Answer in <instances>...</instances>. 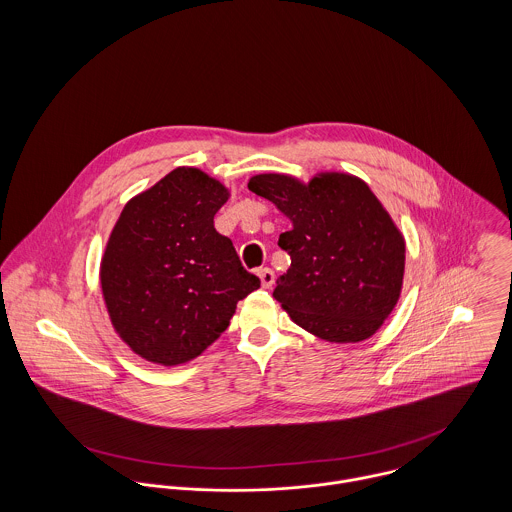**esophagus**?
<instances>
[{
	"instance_id": "34e87169",
	"label": "esophagus",
	"mask_w": 512,
	"mask_h": 512,
	"mask_svg": "<svg viewBox=\"0 0 512 512\" xmlns=\"http://www.w3.org/2000/svg\"><path fill=\"white\" fill-rule=\"evenodd\" d=\"M258 278L262 282V288H266V290H270L274 286V282H276V274L270 268H260L258 270Z\"/></svg>"
}]
</instances>
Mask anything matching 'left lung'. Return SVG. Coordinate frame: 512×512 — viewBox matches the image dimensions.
<instances>
[{
	"label": "left lung",
	"mask_w": 512,
	"mask_h": 512,
	"mask_svg": "<svg viewBox=\"0 0 512 512\" xmlns=\"http://www.w3.org/2000/svg\"><path fill=\"white\" fill-rule=\"evenodd\" d=\"M248 189L292 220L278 240L292 266L274 297L293 323L329 343L372 337L402 292L406 242L365 181L337 171L309 183L262 173Z\"/></svg>",
	"instance_id": "8db88e82"
}]
</instances>
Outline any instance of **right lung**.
<instances>
[{
    "instance_id": "obj_1",
    "label": "right lung",
    "mask_w": 512,
    "mask_h": 512,
    "mask_svg": "<svg viewBox=\"0 0 512 512\" xmlns=\"http://www.w3.org/2000/svg\"><path fill=\"white\" fill-rule=\"evenodd\" d=\"M228 189L177 167L124 207L108 238L100 284L120 339L163 366L199 357L230 325L236 303L260 288L232 240L215 228Z\"/></svg>"
}]
</instances>
